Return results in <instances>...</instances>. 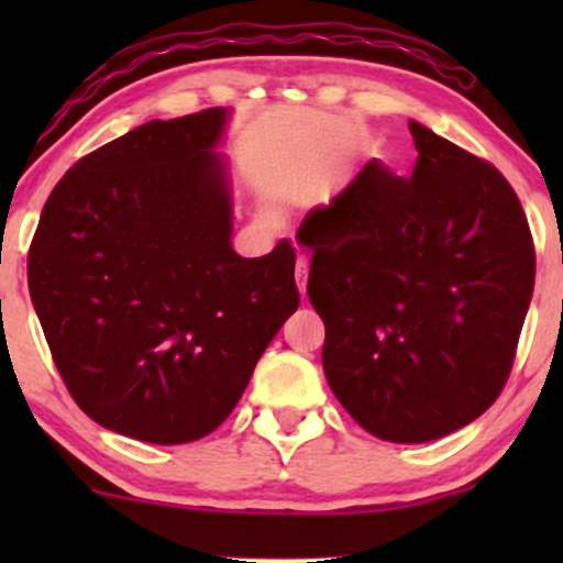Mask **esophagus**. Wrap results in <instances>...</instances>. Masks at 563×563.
<instances>
[{"instance_id": "34e87169", "label": "esophagus", "mask_w": 563, "mask_h": 563, "mask_svg": "<svg viewBox=\"0 0 563 563\" xmlns=\"http://www.w3.org/2000/svg\"><path fill=\"white\" fill-rule=\"evenodd\" d=\"M307 269H309L307 260H303V256H299V262H296V283H299L301 296L307 294Z\"/></svg>"}]
</instances>
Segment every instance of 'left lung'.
I'll return each mask as SVG.
<instances>
[{
  "label": "left lung",
  "instance_id": "left-lung-1",
  "mask_svg": "<svg viewBox=\"0 0 563 563\" xmlns=\"http://www.w3.org/2000/svg\"><path fill=\"white\" fill-rule=\"evenodd\" d=\"M410 179L376 158L301 222L322 371L373 437L421 444L482 416L506 384L534 288L514 187L410 121Z\"/></svg>",
  "mask_w": 563,
  "mask_h": 563
}]
</instances>
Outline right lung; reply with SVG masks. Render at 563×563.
<instances>
[{"instance_id":"right-lung-1","label":"right lung","mask_w":563,"mask_h":563,"mask_svg":"<svg viewBox=\"0 0 563 563\" xmlns=\"http://www.w3.org/2000/svg\"><path fill=\"white\" fill-rule=\"evenodd\" d=\"M230 108L147 121L76 161L29 251V290L76 405L140 442L211 434L299 309L288 241L232 251Z\"/></svg>"}]
</instances>
